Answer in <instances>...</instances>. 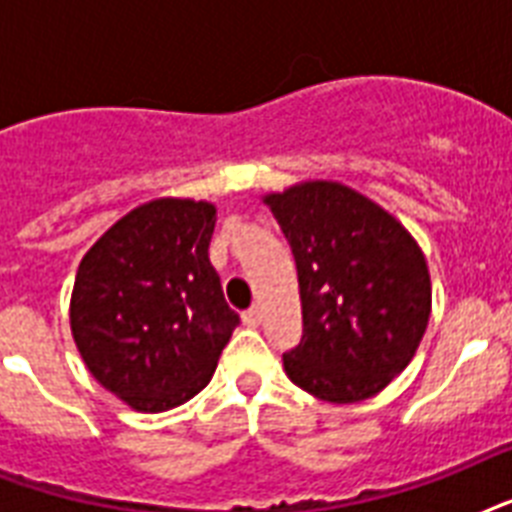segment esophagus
Segmentation results:
<instances>
[{
	"instance_id": "34e87169",
	"label": "esophagus",
	"mask_w": 512,
	"mask_h": 512,
	"mask_svg": "<svg viewBox=\"0 0 512 512\" xmlns=\"http://www.w3.org/2000/svg\"><path fill=\"white\" fill-rule=\"evenodd\" d=\"M241 319H244V324H247V327H260V321H263V313H260V308H249V311H244V316H241Z\"/></svg>"
}]
</instances>
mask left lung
Returning <instances> with one entry per match:
<instances>
[{"mask_svg": "<svg viewBox=\"0 0 512 512\" xmlns=\"http://www.w3.org/2000/svg\"><path fill=\"white\" fill-rule=\"evenodd\" d=\"M297 265L303 340L289 380L329 404L377 396L412 361L430 319L428 263L412 233L342 183L268 193Z\"/></svg>", "mask_w": 512, "mask_h": 512, "instance_id": "obj_1", "label": "left lung"}]
</instances>
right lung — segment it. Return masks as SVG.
Instances as JSON below:
<instances>
[{"mask_svg": "<svg viewBox=\"0 0 512 512\" xmlns=\"http://www.w3.org/2000/svg\"><path fill=\"white\" fill-rule=\"evenodd\" d=\"M215 204L154 199L82 257L71 335L90 374L138 412L199 393L239 324L209 263Z\"/></svg>", "mask_w": 512, "mask_h": 512, "instance_id": "right-lung-1", "label": "right lung"}]
</instances>
